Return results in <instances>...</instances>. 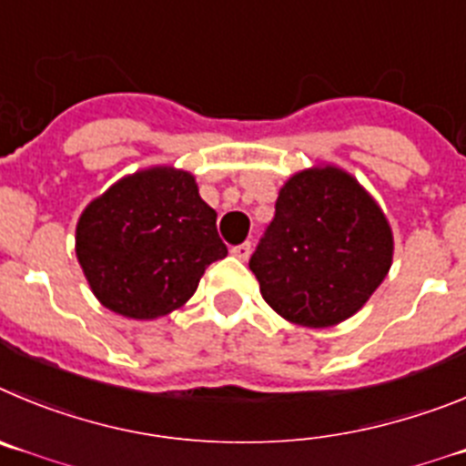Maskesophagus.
<instances>
[{
	"mask_svg": "<svg viewBox=\"0 0 466 466\" xmlns=\"http://www.w3.org/2000/svg\"><path fill=\"white\" fill-rule=\"evenodd\" d=\"M232 255L238 259H248L250 258V241H243L238 246H232Z\"/></svg>",
	"mask_w": 466,
	"mask_h": 466,
	"instance_id": "esophagus-1",
	"label": "esophagus"
}]
</instances>
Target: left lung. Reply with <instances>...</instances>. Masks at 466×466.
<instances>
[{"instance_id":"left-lung-1","label":"left lung","mask_w":466,"mask_h":466,"mask_svg":"<svg viewBox=\"0 0 466 466\" xmlns=\"http://www.w3.org/2000/svg\"><path fill=\"white\" fill-rule=\"evenodd\" d=\"M392 229L376 199L332 165L290 176L250 258L264 301L301 327L358 313L392 264Z\"/></svg>"}]
</instances>
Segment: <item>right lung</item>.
Segmentation results:
<instances>
[{
    "instance_id": "obj_1",
    "label": "right lung",
    "mask_w": 466,
    "mask_h": 466,
    "mask_svg": "<svg viewBox=\"0 0 466 466\" xmlns=\"http://www.w3.org/2000/svg\"><path fill=\"white\" fill-rule=\"evenodd\" d=\"M228 255L216 211L195 176L150 167L92 199L76 225V258L90 290L113 313L153 320L195 295L207 267Z\"/></svg>"
}]
</instances>
